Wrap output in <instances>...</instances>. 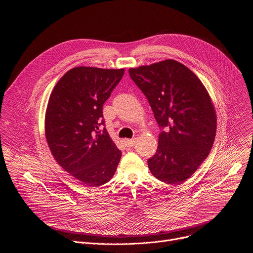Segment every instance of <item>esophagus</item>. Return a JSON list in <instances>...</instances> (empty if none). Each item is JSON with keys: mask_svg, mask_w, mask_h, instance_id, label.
Segmentation results:
<instances>
[{"mask_svg": "<svg viewBox=\"0 0 253 253\" xmlns=\"http://www.w3.org/2000/svg\"><path fill=\"white\" fill-rule=\"evenodd\" d=\"M124 142L127 147H133L136 144V139H125Z\"/></svg>", "mask_w": 253, "mask_h": 253, "instance_id": "34e87169", "label": "esophagus"}]
</instances>
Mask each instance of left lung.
I'll return each instance as SVG.
<instances>
[{
	"label": "left lung",
	"instance_id": "left-lung-1",
	"mask_svg": "<svg viewBox=\"0 0 253 253\" xmlns=\"http://www.w3.org/2000/svg\"><path fill=\"white\" fill-rule=\"evenodd\" d=\"M129 75L147 97L159 126L166 127L148 167L160 181L181 184L213 146L217 119L212 100L200 79L175 60L130 68Z\"/></svg>",
	"mask_w": 253,
	"mask_h": 253
}]
</instances>
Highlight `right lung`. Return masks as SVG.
<instances>
[{"instance_id":"obj_1","label":"right lung","mask_w":253,"mask_h":253,"mask_svg":"<svg viewBox=\"0 0 253 253\" xmlns=\"http://www.w3.org/2000/svg\"><path fill=\"white\" fill-rule=\"evenodd\" d=\"M124 69L76 67L55 85L45 116L48 146L58 164L86 186L107 183L121 151L104 128L103 104L124 75Z\"/></svg>"}]
</instances>
